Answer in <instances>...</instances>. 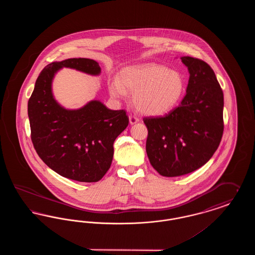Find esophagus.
I'll return each mask as SVG.
<instances>
[{"mask_svg": "<svg viewBox=\"0 0 255 255\" xmlns=\"http://www.w3.org/2000/svg\"><path fill=\"white\" fill-rule=\"evenodd\" d=\"M138 122H139V120H138L137 118H135V117H133V116H130V117H129V122H130L131 125L135 124V123H137Z\"/></svg>", "mask_w": 255, "mask_h": 255, "instance_id": "34e87169", "label": "esophagus"}]
</instances>
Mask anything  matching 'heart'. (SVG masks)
<instances>
[{
	"label": "heart",
	"instance_id": "obj_1",
	"mask_svg": "<svg viewBox=\"0 0 255 255\" xmlns=\"http://www.w3.org/2000/svg\"><path fill=\"white\" fill-rule=\"evenodd\" d=\"M185 81L182 73L166 66L149 63L124 69L121 80L109 83L110 95L126 99L133 94V105L139 113L159 117L174 109L182 100Z\"/></svg>",
	"mask_w": 255,
	"mask_h": 255
}]
</instances>
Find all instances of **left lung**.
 I'll list each match as a JSON object with an SVG mask.
<instances>
[{
  "instance_id": "obj_1",
  "label": "left lung",
  "mask_w": 255,
  "mask_h": 255,
  "mask_svg": "<svg viewBox=\"0 0 255 255\" xmlns=\"http://www.w3.org/2000/svg\"><path fill=\"white\" fill-rule=\"evenodd\" d=\"M189 73L186 95L162 118H144L146 153L161 176L178 177L199 169L217 150L224 131V94L204 61L181 57Z\"/></svg>"
}]
</instances>
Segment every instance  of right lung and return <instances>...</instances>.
I'll return each mask as SVG.
<instances>
[{"mask_svg": "<svg viewBox=\"0 0 255 255\" xmlns=\"http://www.w3.org/2000/svg\"><path fill=\"white\" fill-rule=\"evenodd\" d=\"M63 68L98 76L97 61L69 58L52 62L39 74L28 100L31 140L41 159L62 177L96 182L109 170L116 138L126 129L125 111L110 110L93 99L78 109H67L55 99L52 82Z\"/></svg>", "mask_w": 255, "mask_h": 255, "instance_id": "right-lung-1", "label": "right lung"}]
</instances>
